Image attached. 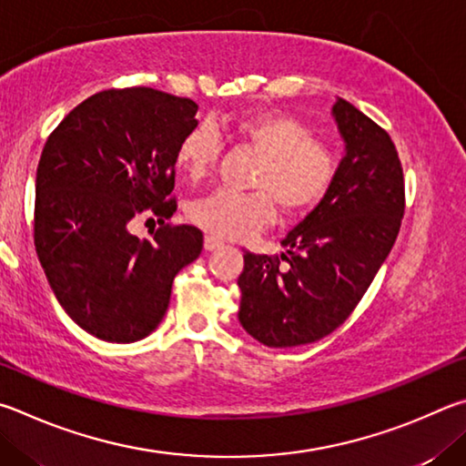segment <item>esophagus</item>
<instances>
[{"label": "esophagus", "instance_id": "34e87169", "mask_svg": "<svg viewBox=\"0 0 466 466\" xmlns=\"http://www.w3.org/2000/svg\"><path fill=\"white\" fill-rule=\"evenodd\" d=\"M218 248H223V241L217 239V238H212V235H207V238H204V249L215 251Z\"/></svg>", "mask_w": 466, "mask_h": 466}]
</instances>
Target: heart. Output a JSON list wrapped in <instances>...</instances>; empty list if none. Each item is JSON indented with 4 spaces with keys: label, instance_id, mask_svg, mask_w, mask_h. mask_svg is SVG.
I'll return each mask as SVG.
<instances>
[{
    "label": "heart",
    "instance_id": "obj_1",
    "mask_svg": "<svg viewBox=\"0 0 466 466\" xmlns=\"http://www.w3.org/2000/svg\"><path fill=\"white\" fill-rule=\"evenodd\" d=\"M233 135L262 155L251 179L256 192L217 190L187 208L192 223L223 239H243L282 215L315 208L336 184L339 159L329 143L315 138L303 120L284 112H262L233 122ZM220 138L210 127H196L177 147V167L192 182L207 179L217 166Z\"/></svg>",
    "mask_w": 466,
    "mask_h": 466
}]
</instances>
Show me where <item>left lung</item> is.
<instances>
[{
  "label": "left lung",
  "mask_w": 466,
  "mask_h": 466,
  "mask_svg": "<svg viewBox=\"0 0 466 466\" xmlns=\"http://www.w3.org/2000/svg\"><path fill=\"white\" fill-rule=\"evenodd\" d=\"M346 141L329 194L282 239L287 254L243 251L239 321L268 348L319 341L344 323L401 228L405 179L395 143L346 100L333 106Z\"/></svg>",
  "instance_id": "8db88e82"
}]
</instances>
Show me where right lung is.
<instances>
[{"instance_id":"right-lung-1","label":"right lung","mask_w":466,"mask_h":466,"mask_svg":"<svg viewBox=\"0 0 466 466\" xmlns=\"http://www.w3.org/2000/svg\"><path fill=\"white\" fill-rule=\"evenodd\" d=\"M198 106L151 87L89 96L48 135L36 169L35 248L56 300L81 329L130 344L157 328L202 231L171 225L176 155ZM158 217L153 240L127 231Z\"/></svg>"}]
</instances>
